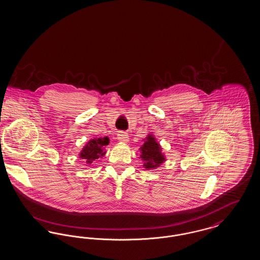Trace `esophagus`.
Returning <instances> with one entry per match:
<instances>
[{
	"label": "esophagus",
	"mask_w": 260,
	"mask_h": 260,
	"mask_svg": "<svg viewBox=\"0 0 260 260\" xmlns=\"http://www.w3.org/2000/svg\"><path fill=\"white\" fill-rule=\"evenodd\" d=\"M117 137H118L119 141L124 142V143H127L128 140H129L128 139V135L126 133H124V132H119L118 135H117Z\"/></svg>",
	"instance_id": "34e87169"
}]
</instances>
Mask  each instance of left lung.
Here are the masks:
<instances>
[{
    "instance_id": "1",
    "label": "left lung",
    "mask_w": 260,
    "mask_h": 260,
    "mask_svg": "<svg viewBox=\"0 0 260 260\" xmlns=\"http://www.w3.org/2000/svg\"><path fill=\"white\" fill-rule=\"evenodd\" d=\"M140 158L143 160V166L146 170H153L165 161V156L161 153V146L156 141L155 137L149 135L144 141V144L140 147Z\"/></svg>"
}]
</instances>
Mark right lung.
<instances>
[{
  "label": "right lung",
  "mask_w": 260,
  "mask_h": 260,
  "mask_svg": "<svg viewBox=\"0 0 260 260\" xmlns=\"http://www.w3.org/2000/svg\"><path fill=\"white\" fill-rule=\"evenodd\" d=\"M108 143H109L108 137H103V138L99 137V138L91 139L87 142V145L80 153V157L84 160L87 166H89L94 160L105 155V151H103V147L108 145Z\"/></svg>",
  "instance_id": "obj_1"
}]
</instances>
